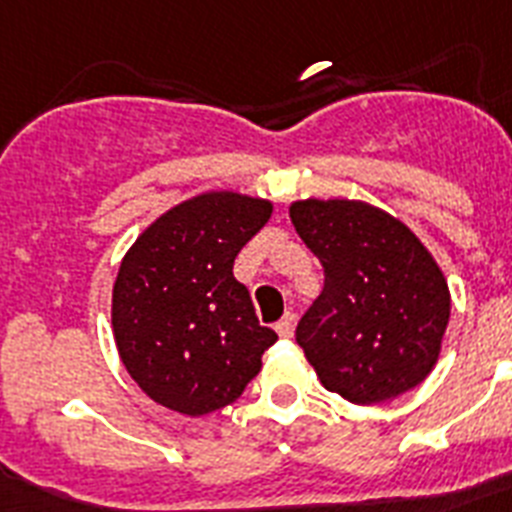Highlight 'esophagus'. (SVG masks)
<instances>
[{"label":"esophagus","mask_w":512,"mask_h":512,"mask_svg":"<svg viewBox=\"0 0 512 512\" xmlns=\"http://www.w3.org/2000/svg\"><path fill=\"white\" fill-rule=\"evenodd\" d=\"M276 331H278V336H281V339H289V336L294 334V315L286 313L284 318L276 323Z\"/></svg>","instance_id":"34e87169"}]
</instances>
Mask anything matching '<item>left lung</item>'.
<instances>
[{"label":"left lung","instance_id":"8db88e82","mask_svg":"<svg viewBox=\"0 0 512 512\" xmlns=\"http://www.w3.org/2000/svg\"><path fill=\"white\" fill-rule=\"evenodd\" d=\"M289 215L326 273L297 323L321 384L355 405L421 384L450 321V289L429 249L405 223L355 199H305Z\"/></svg>","mask_w":512,"mask_h":512}]
</instances>
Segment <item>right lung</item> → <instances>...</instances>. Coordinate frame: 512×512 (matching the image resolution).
<instances>
[{"mask_svg": "<svg viewBox=\"0 0 512 512\" xmlns=\"http://www.w3.org/2000/svg\"><path fill=\"white\" fill-rule=\"evenodd\" d=\"M273 205L234 191L186 199L128 249L112 289L120 360L141 392L184 415L239 400L278 336L234 278Z\"/></svg>", "mask_w": 512, "mask_h": 512, "instance_id": "1", "label": "right lung"}]
</instances>
